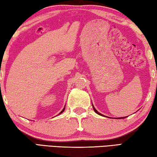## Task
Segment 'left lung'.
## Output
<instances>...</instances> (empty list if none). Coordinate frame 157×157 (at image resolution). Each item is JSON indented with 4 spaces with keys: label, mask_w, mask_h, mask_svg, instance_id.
<instances>
[{
    "label": "left lung",
    "mask_w": 157,
    "mask_h": 157,
    "mask_svg": "<svg viewBox=\"0 0 157 157\" xmlns=\"http://www.w3.org/2000/svg\"><path fill=\"white\" fill-rule=\"evenodd\" d=\"M93 108H94V111H95V113H98V115H100V116H103L102 115V114H101L100 113H99V112H98V111L96 110V109H95V107H94V105H93ZM126 118V117H121V118H118V119H121V118Z\"/></svg>",
    "instance_id": "obj_1"
}]
</instances>
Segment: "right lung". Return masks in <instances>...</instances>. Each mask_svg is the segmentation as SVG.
Here are the masks:
<instances>
[{
	"mask_svg": "<svg viewBox=\"0 0 157 157\" xmlns=\"http://www.w3.org/2000/svg\"><path fill=\"white\" fill-rule=\"evenodd\" d=\"M64 109H65V107H64V108H63V109H62V111H61V112H60V113H59V114H61V113H63V111H64Z\"/></svg>",
	"mask_w": 157,
	"mask_h": 157,
	"instance_id": "1",
	"label": "right lung"
}]
</instances>
